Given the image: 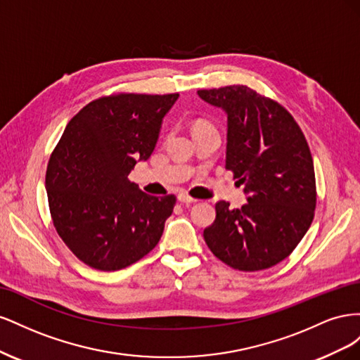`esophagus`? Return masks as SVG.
Listing matches in <instances>:
<instances>
[{"label":"esophagus","instance_id":"34e87169","mask_svg":"<svg viewBox=\"0 0 360 360\" xmlns=\"http://www.w3.org/2000/svg\"><path fill=\"white\" fill-rule=\"evenodd\" d=\"M177 200L180 201V202H183V204H193V202H197V200H193V198H191L189 195H186V193H179L177 195Z\"/></svg>","mask_w":360,"mask_h":360}]
</instances>
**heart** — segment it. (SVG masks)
I'll use <instances>...</instances> for the list:
<instances>
[{
	"mask_svg": "<svg viewBox=\"0 0 360 360\" xmlns=\"http://www.w3.org/2000/svg\"><path fill=\"white\" fill-rule=\"evenodd\" d=\"M205 126H210L207 122H198L197 124H195V129H200V127H205Z\"/></svg>",
	"mask_w": 360,
	"mask_h": 360,
	"instance_id": "1",
	"label": "heart"
}]
</instances>
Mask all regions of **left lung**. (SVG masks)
<instances>
[{"label":"left lung","instance_id":"obj_1","mask_svg":"<svg viewBox=\"0 0 360 360\" xmlns=\"http://www.w3.org/2000/svg\"><path fill=\"white\" fill-rule=\"evenodd\" d=\"M198 96L226 114L225 168L248 195L240 209L216 202L204 240L233 269H269L292 252L314 219L317 189L309 146L284 106L246 85L198 90Z\"/></svg>","mask_w":360,"mask_h":360}]
</instances>
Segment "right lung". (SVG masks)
Returning a JSON list of instances; mask_svg holds the SVG:
<instances>
[{"label": "right lung", "mask_w": 360, "mask_h": 360, "mask_svg": "<svg viewBox=\"0 0 360 360\" xmlns=\"http://www.w3.org/2000/svg\"><path fill=\"white\" fill-rule=\"evenodd\" d=\"M172 94L120 93L90 102L64 129L46 169L53 226L82 263L124 269L159 243L176 197H151L129 180L156 147Z\"/></svg>", "instance_id": "1"}]
</instances>
